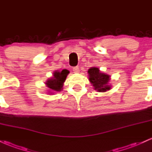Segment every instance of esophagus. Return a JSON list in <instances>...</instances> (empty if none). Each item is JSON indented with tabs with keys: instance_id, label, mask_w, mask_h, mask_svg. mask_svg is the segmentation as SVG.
<instances>
[{
	"instance_id": "1",
	"label": "esophagus",
	"mask_w": 152,
	"mask_h": 152,
	"mask_svg": "<svg viewBox=\"0 0 152 152\" xmlns=\"http://www.w3.org/2000/svg\"><path fill=\"white\" fill-rule=\"evenodd\" d=\"M73 71H74V73H78V71H79V68H78V66H75V67L73 68Z\"/></svg>"
}]
</instances>
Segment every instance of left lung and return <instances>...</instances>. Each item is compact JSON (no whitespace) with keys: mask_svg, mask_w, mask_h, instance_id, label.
I'll list each match as a JSON object with an SVG mask.
<instances>
[{"mask_svg":"<svg viewBox=\"0 0 152 152\" xmlns=\"http://www.w3.org/2000/svg\"><path fill=\"white\" fill-rule=\"evenodd\" d=\"M89 81L94 86V89L99 92H105L111 88L108 85L110 80L109 75L102 73L98 68L91 67L88 71Z\"/></svg>","mask_w":152,"mask_h":152,"instance_id":"obj_1","label":"left lung"}]
</instances>
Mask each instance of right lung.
Returning a JSON list of instances; mask_svg holds the SVG:
<instances>
[{
  "mask_svg": "<svg viewBox=\"0 0 152 152\" xmlns=\"http://www.w3.org/2000/svg\"><path fill=\"white\" fill-rule=\"evenodd\" d=\"M69 73V71L66 69H64L61 71H55L53 77L48 78V81L46 82V86L53 92L61 91L62 90L64 82L65 81Z\"/></svg>",
  "mask_w": 152,
  "mask_h": 152,
  "instance_id": "obj_1",
  "label": "right lung"
}]
</instances>
